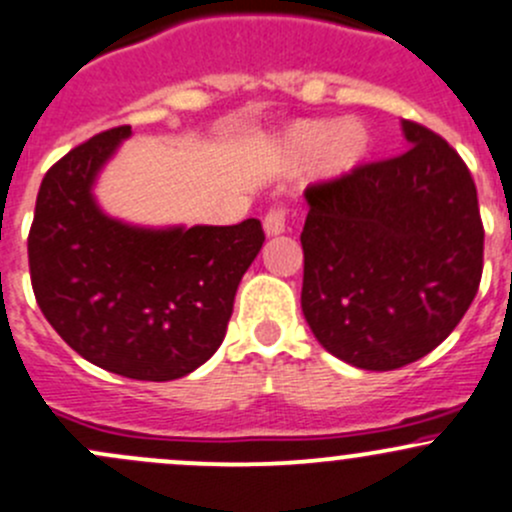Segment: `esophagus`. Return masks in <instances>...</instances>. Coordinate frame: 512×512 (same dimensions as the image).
<instances>
[{
    "label": "esophagus",
    "instance_id": "esophagus-1",
    "mask_svg": "<svg viewBox=\"0 0 512 512\" xmlns=\"http://www.w3.org/2000/svg\"><path fill=\"white\" fill-rule=\"evenodd\" d=\"M287 205H272L270 210H267L265 215V232L267 235H280V232H285L287 227Z\"/></svg>",
    "mask_w": 512,
    "mask_h": 512
}]
</instances>
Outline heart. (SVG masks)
Segmentation results:
<instances>
[{
    "mask_svg": "<svg viewBox=\"0 0 512 512\" xmlns=\"http://www.w3.org/2000/svg\"><path fill=\"white\" fill-rule=\"evenodd\" d=\"M294 156L312 158L319 153V170L327 178L349 175L371 151V133L356 118L339 121H299L287 136Z\"/></svg>",
    "mask_w": 512,
    "mask_h": 512,
    "instance_id": "1",
    "label": "heart"
}]
</instances>
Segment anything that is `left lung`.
<instances>
[{"label": "left lung", "mask_w": 512, "mask_h": 512, "mask_svg": "<svg viewBox=\"0 0 512 512\" xmlns=\"http://www.w3.org/2000/svg\"><path fill=\"white\" fill-rule=\"evenodd\" d=\"M409 151L304 190L302 312L329 354L391 371L438 347L483 275V220L463 158L404 121Z\"/></svg>", "instance_id": "1"}]
</instances>
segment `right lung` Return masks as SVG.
<instances>
[{"label":"right lung","instance_id":"1","mask_svg":"<svg viewBox=\"0 0 512 512\" xmlns=\"http://www.w3.org/2000/svg\"><path fill=\"white\" fill-rule=\"evenodd\" d=\"M131 126L71 148L46 170L29 230L39 309L91 364L138 381L190 374L223 344L237 285L265 242L260 220L141 230L91 198Z\"/></svg>","mask_w":512,"mask_h":512}]
</instances>
